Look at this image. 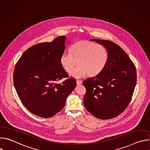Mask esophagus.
I'll use <instances>...</instances> for the list:
<instances>
[{"mask_svg":"<svg viewBox=\"0 0 150 150\" xmlns=\"http://www.w3.org/2000/svg\"><path fill=\"white\" fill-rule=\"evenodd\" d=\"M82 81H80V80H76V84H77L78 85H81V84H82Z\"/></svg>","mask_w":150,"mask_h":150,"instance_id":"34e87169","label":"esophagus"}]
</instances>
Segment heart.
<instances>
[{"mask_svg": "<svg viewBox=\"0 0 150 150\" xmlns=\"http://www.w3.org/2000/svg\"><path fill=\"white\" fill-rule=\"evenodd\" d=\"M69 54H63L60 58L63 69L70 73L76 67L71 76L81 78L88 75L96 77L105 68L108 63V52L105 47L92 41L81 40L76 41L70 48Z\"/></svg>", "mask_w": 150, "mask_h": 150, "instance_id": "obj_1", "label": "heart"}]
</instances>
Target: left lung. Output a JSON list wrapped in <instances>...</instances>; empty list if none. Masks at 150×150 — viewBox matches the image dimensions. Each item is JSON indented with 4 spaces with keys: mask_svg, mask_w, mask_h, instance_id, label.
I'll return each instance as SVG.
<instances>
[{
    "mask_svg": "<svg viewBox=\"0 0 150 150\" xmlns=\"http://www.w3.org/2000/svg\"><path fill=\"white\" fill-rule=\"evenodd\" d=\"M90 40L105 47L109 60L99 75L83 81L87 90L84 105L97 118L112 119L122 113L131 101L137 83L136 68L125 52L115 42Z\"/></svg>",
    "mask_w": 150,
    "mask_h": 150,
    "instance_id": "left-lung-1",
    "label": "left lung"
}]
</instances>
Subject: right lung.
Here are the masks:
<instances>
[{
	"instance_id": "obj_1",
	"label": "right lung",
	"mask_w": 150,
	"mask_h": 150,
	"mask_svg": "<svg viewBox=\"0 0 150 150\" xmlns=\"http://www.w3.org/2000/svg\"><path fill=\"white\" fill-rule=\"evenodd\" d=\"M66 37L34 45L21 56L13 72V83L25 108L41 117H50L60 112L69 94L76 87V80L67 78L60 58L66 49Z\"/></svg>"
}]
</instances>
